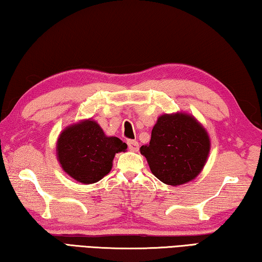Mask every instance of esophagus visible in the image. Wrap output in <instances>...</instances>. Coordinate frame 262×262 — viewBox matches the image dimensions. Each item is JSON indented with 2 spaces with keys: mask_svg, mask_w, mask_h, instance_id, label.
I'll list each match as a JSON object with an SVG mask.
<instances>
[{
  "mask_svg": "<svg viewBox=\"0 0 262 262\" xmlns=\"http://www.w3.org/2000/svg\"><path fill=\"white\" fill-rule=\"evenodd\" d=\"M127 144H128V148H129L130 151H134V152L139 151V142L137 141L129 140L127 142Z\"/></svg>",
  "mask_w": 262,
  "mask_h": 262,
  "instance_id": "1",
  "label": "esophagus"
}]
</instances>
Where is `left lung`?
Listing matches in <instances>:
<instances>
[{
  "instance_id": "obj_1",
  "label": "left lung",
  "mask_w": 262,
  "mask_h": 262,
  "mask_svg": "<svg viewBox=\"0 0 262 262\" xmlns=\"http://www.w3.org/2000/svg\"><path fill=\"white\" fill-rule=\"evenodd\" d=\"M140 150L156 178L166 185L179 186L201 173L209 156L210 139L193 115L165 113L157 119L149 144Z\"/></svg>"
}]
</instances>
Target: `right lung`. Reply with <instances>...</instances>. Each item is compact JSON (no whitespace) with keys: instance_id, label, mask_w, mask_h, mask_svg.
Listing matches in <instances>:
<instances>
[{"instance_id":"right-lung-1","label":"right lung","mask_w":262,"mask_h":262,"mask_svg":"<svg viewBox=\"0 0 262 262\" xmlns=\"http://www.w3.org/2000/svg\"><path fill=\"white\" fill-rule=\"evenodd\" d=\"M127 144L105 135L99 123L85 119L66 127L56 142V157L66 173L77 183L94 184L112 170L115 154L125 152Z\"/></svg>"}]
</instances>
